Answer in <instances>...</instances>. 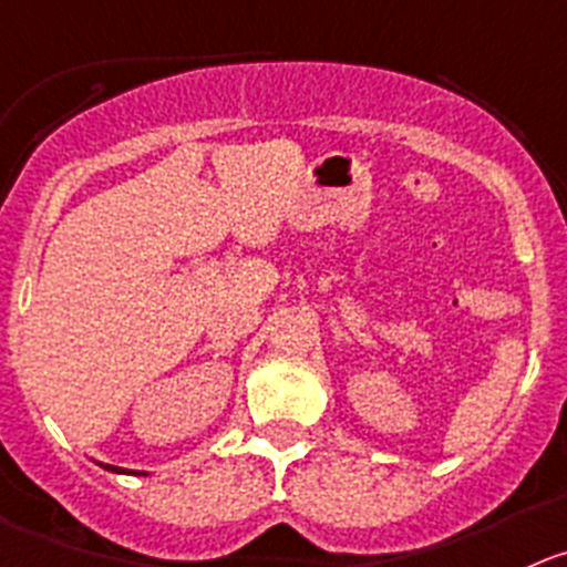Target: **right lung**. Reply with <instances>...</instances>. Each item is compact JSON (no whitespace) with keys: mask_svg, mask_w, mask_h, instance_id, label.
<instances>
[{"mask_svg":"<svg viewBox=\"0 0 567 567\" xmlns=\"http://www.w3.org/2000/svg\"><path fill=\"white\" fill-rule=\"evenodd\" d=\"M100 467H103V470H109V473H128V470H123V467H114V464H100ZM134 475H147V473H134Z\"/></svg>","mask_w":567,"mask_h":567,"instance_id":"right-lung-1","label":"right lung"}]
</instances>
